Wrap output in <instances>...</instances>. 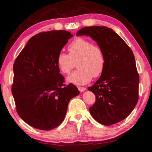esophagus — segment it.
<instances>
[{"mask_svg": "<svg viewBox=\"0 0 152 152\" xmlns=\"http://www.w3.org/2000/svg\"><path fill=\"white\" fill-rule=\"evenodd\" d=\"M78 89L79 90L80 92H83L84 91H86V88H84V87H78Z\"/></svg>", "mask_w": 152, "mask_h": 152, "instance_id": "obj_1", "label": "esophagus"}]
</instances>
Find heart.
<instances>
[{"instance_id": "b5f03b06", "label": "heart", "mask_w": 152, "mask_h": 152, "mask_svg": "<svg viewBox=\"0 0 152 152\" xmlns=\"http://www.w3.org/2000/svg\"><path fill=\"white\" fill-rule=\"evenodd\" d=\"M69 54L60 52L56 64L63 74H69L77 62L78 69L66 78V81L75 85H85L94 77L103 73L106 58L103 50L87 39L79 38L68 46Z\"/></svg>"}]
</instances>
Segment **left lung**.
<instances>
[{"label": "left lung", "mask_w": 152, "mask_h": 152, "mask_svg": "<svg viewBox=\"0 0 152 152\" xmlns=\"http://www.w3.org/2000/svg\"><path fill=\"white\" fill-rule=\"evenodd\" d=\"M77 36H89L103 50L106 66L94 85L88 88L96 96L91 115L102 125L110 126L131 113L139 99V77L132 50L115 31L105 26L85 27Z\"/></svg>", "instance_id": "left-lung-1"}]
</instances>
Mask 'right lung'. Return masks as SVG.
<instances>
[{"instance_id":"right-lung-1","label":"right lung","mask_w":152,"mask_h":152,"mask_svg":"<svg viewBox=\"0 0 152 152\" xmlns=\"http://www.w3.org/2000/svg\"><path fill=\"white\" fill-rule=\"evenodd\" d=\"M73 36L65 30L36 34L14 63L11 91L17 112L22 120L39 130L61 125L70 99L80 93L73 84H63L56 64L57 55Z\"/></svg>"}]
</instances>
